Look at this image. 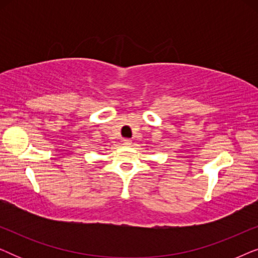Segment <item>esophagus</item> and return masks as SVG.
Here are the masks:
<instances>
[{"label":"esophagus","instance_id":"1","mask_svg":"<svg viewBox=\"0 0 258 258\" xmlns=\"http://www.w3.org/2000/svg\"><path fill=\"white\" fill-rule=\"evenodd\" d=\"M123 144H124V146H130V144H132V140L124 139L123 140Z\"/></svg>","mask_w":258,"mask_h":258}]
</instances>
